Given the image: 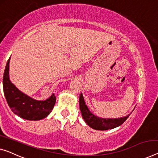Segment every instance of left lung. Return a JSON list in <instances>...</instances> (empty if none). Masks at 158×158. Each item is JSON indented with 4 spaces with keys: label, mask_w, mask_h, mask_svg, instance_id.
<instances>
[{
    "label": "left lung",
    "mask_w": 158,
    "mask_h": 158,
    "mask_svg": "<svg viewBox=\"0 0 158 158\" xmlns=\"http://www.w3.org/2000/svg\"><path fill=\"white\" fill-rule=\"evenodd\" d=\"M79 109L81 110V116L86 123L91 128L98 131H106L121 126L128 118L131 114L126 116L118 118H103L94 115L90 111L84 102L83 94H80L79 96Z\"/></svg>",
    "instance_id": "1"
}]
</instances>
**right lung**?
I'll list each match as a JSON object with an SVG mask.
<instances>
[{
  "instance_id": "right-lung-1",
  "label": "right lung",
  "mask_w": 158,
  "mask_h": 158,
  "mask_svg": "<svg viewBox=\"0 0 158 158\" xmlns=\"http://www.w3.org/2000/svg\"><path fill=\"white\" fill-rule=\"evenodd\" d=\"M10 60V57L7 62L3 79V92L9 107L14 114L23 119L40 121L46 118L55 104V94L44 101H37L20 91L9 78Z\"/></svg>"
}]
</instances>
